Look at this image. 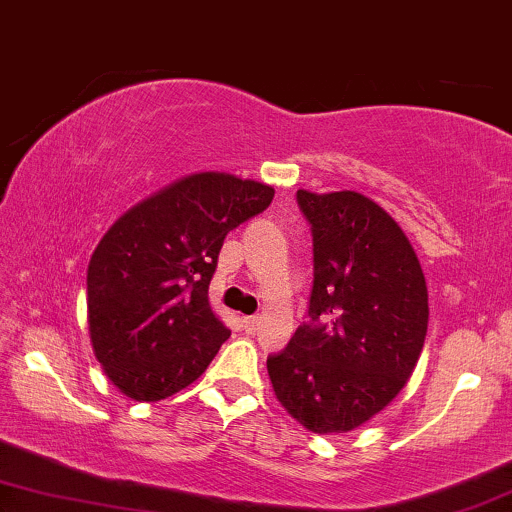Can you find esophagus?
<instances>
[{
    "mask_svg": "<svg viewBox=\"0 0 512 512\" xmlns=\"http://www.w3.org/2000/svg\"><path fill=\"white\" fill-rule=\"evenodd\" d=\"M241 327L248 331V334H255V331L259 329V318H255V315H248V318H241Z\"/></svg>",
    "mask_w": 512,
    "mask_h": 512,
    "instance_id": "obj_1",
    "label": "esophagus"
}]
</instances>
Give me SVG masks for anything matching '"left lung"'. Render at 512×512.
I'll return each instance as SVG.
<instances>
[{
    "mask_svg": "<svg viewBox=\"0 0 512 512\" xmlns=\"http://www.w3.org/2000/svg\"><path fill=\"white\" fill-rule=\"evenodd\" d=\"M297 204L313 234L308 318L266 369L294 420L313 434H343L380 413L413 373L427 336V283L376 201L299 190Z\"/></svg>",
    "mask_w": 512,
    "mask_h": 512,
    "instance_id": "1",
    "label": "left lung"
}]
</instances>
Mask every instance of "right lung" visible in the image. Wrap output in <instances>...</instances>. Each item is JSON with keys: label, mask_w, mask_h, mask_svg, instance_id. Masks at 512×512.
I'll return each mask as SVG.
<instances>
[{"label": "right lung", "mask_w": 512, "mask_h": 512, "mask_svg": "<svg viewBox=\"0 0 512 512\" xmlns=\"http://www.w3.org/2000/svg\"><path fill=\"white\" fill-rule=\"evenodd\" d=\"M273 187L192 174L115 220L88 266V325L104 373L134 401L194 383L229 331L208 304L225 236L262 213Z\"/></svg>", "instance_id": "1"}]
</instances>
